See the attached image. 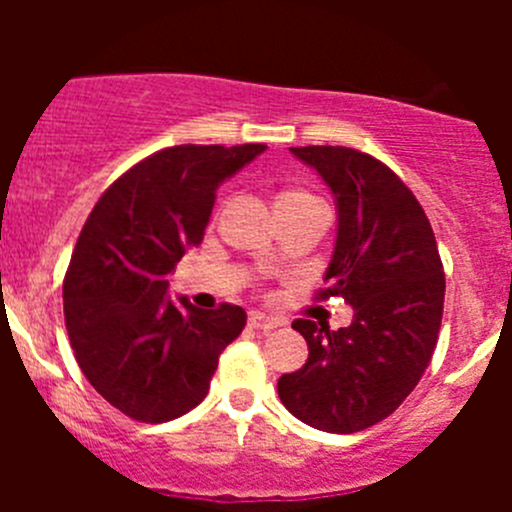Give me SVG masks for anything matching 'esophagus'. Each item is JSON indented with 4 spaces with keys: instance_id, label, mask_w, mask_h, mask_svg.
<instances>
[{
    "instance_id": "obj_1",
    "label": "esophagus",
    "mask_w": 512,
    "mask_h": 512,
    "mask_svg": "<svg viewBox=\"0 0 512 512\" xmlns=\"http://www.w3.org/2000/svg\"><path fill=\"white\" fill-rule=\"evenodd\" d=\"M247 324H250V329H257V332H272V329H277V319L267 317L262 312H250Z\"/></svg>"
}]
</instances>
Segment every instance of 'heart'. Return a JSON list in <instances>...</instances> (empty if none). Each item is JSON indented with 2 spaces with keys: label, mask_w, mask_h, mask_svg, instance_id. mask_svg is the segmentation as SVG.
Segmentation results:
<instances>
[{
  "label": "heart",
  "mask_w": 512,
  "mask_h": 512,
  "mask_svg": "<svg viewBox=\"0 0 512 512\" xmlns=\"http://www.w3.org/2000/svg\"><path fill=\"white\" fill-rule=\"evenodd\" d=\"M322 208L319 200L314 198L309 190L302 188H287L282 193H277L275 198V213H299V210H317Z\"/></svg>",
  "instance_id": "1"
}]
</instances>
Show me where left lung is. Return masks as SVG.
Wrapping results in <instances>:
<instances>
[{
    "label": "left lung",
    "mask_w": 512,
    "mask_h": 512,
    "mask_svg": "<svg viewBox=\"0 0 512 512\" xmlns=\"http://www.w3.org/2000/svg\"><path fill=\"white\" fill-rule=\"evenodd\" d=\"M317 170L337 203V240L319 299L342 297L349 327L294 319L309 347L277 394L292 416L327 433H356L394 414L431 361L443 317L441 255L404 180L344 146L289 148Z\"/></svg>",
    "instance_id": "left-lung-1"
}]
</instances>
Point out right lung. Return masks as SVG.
<instances>
[{
    "instance_id": "right-lung-1",
    "label": "right lung",
    "mask_w": 512,
    "mask_h": 512,
    "mask_svg": "<svg viewBox=\"0 0 512 512\" xmlns=\"http://www.w3.org/2000/svg\"><path fill=\"white\" fill-rule=\"evenodd\" d=\"M265 148L153 153L101 195L76 240L64 277L71 349L98 394L136 421H173L195 409L223 349L245 327V309L235 304L173 302L168 275L203 240L220 183Z\"/></svg>"
}]
</instances>
